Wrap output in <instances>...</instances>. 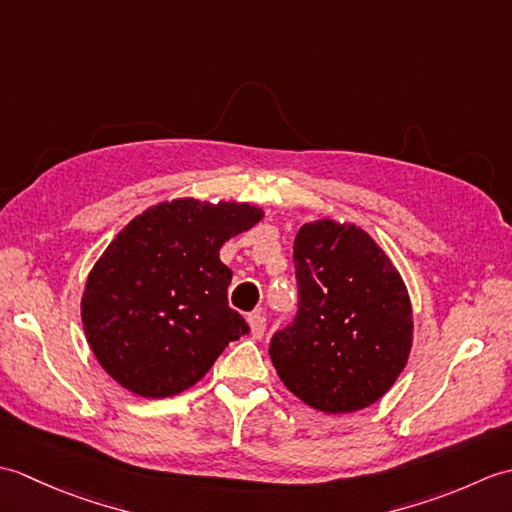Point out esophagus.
Instances as JSON below:
<instances>
[{"label":"esophagus","mask_w":512,"mask_h":512,"mask_svg":"<svg viewBox=\"0 0 512 512\" xmlns=\"http://www.w3.org/2000/svg\"><path fill=\"white\" fill-rule=\"evenodd\" d=\"M248 323H250V332H253L255 339H262L266 332V317L262 312H253L248 314Z\"/></svg>","instance_id":"obj_1"}]
</instances>
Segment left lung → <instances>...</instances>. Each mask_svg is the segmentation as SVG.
<instances>
[{
	"label": "left lung",
	"instance_id": "left-lung-1",
	"mask_svg": "<svg viewBox=\"0 0 512 512\" xmlns=\"http://www.w3.org/2000/svg\"><path fill=\"white\" fill-rule=\"evenodd\" d=\"M292 250L297 314L270 339V361L312 409L350 413L374 405L411 350V303L398 270L354 224H303Z\"/></svg>",
	"mask_w": 512,
	"mask_h": 512
}]
</instances>
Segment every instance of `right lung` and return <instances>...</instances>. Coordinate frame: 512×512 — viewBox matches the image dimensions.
Listing matches in <instances>:
<instances>
[{"instance_id":"1","label":"right lung","mask_w":512,"mask_h":512,"mask_svg":"<svg viewBox=\"0 0 512 512\" xmlns=\"http://www.w3.org/2000/svg\"><path fill=\"white\" fill-rule=\"evenodd\" d=\"M262 220L239 202H162L134 217L94 264L81 301L94 356L118 385L167 398L209 372L248 332L228 308L231 268L220 248Z\"/></svg>"}]
</instances>
